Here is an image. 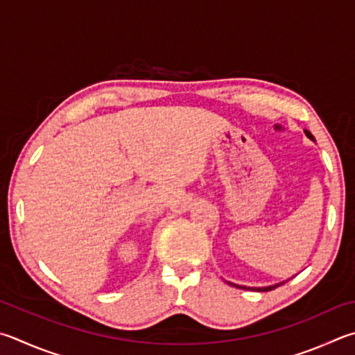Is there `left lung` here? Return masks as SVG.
<instances>
[{
  "label": "left lung",
  "mask_w": 355,
  "mask_h": 355,
  "mask_svg": "<svg viewBox=\"0 0 355 355\" xmlns=\"http://www.w3.org/2000/svg\"><path fill=\"white\" fill-rule=\"evenodd\" d=\"M304 133H306V137L311 139V141H315V138H313V135L309 132V130H304ZM288 281V279H287ZM228 282V281H227ZM286 281H282V282H278V284H273V286H267V287H247V286H237V284H233V282H228L230 286H233V287H237V288H243V290H254V292H270V290H273V288H276L278 286H282L284 284Z\"/></svg>",
  "instance_id": "1"
}]
</instances>
